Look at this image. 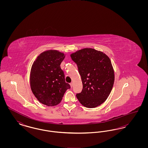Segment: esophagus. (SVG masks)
<instances>
[{"instance_id": "obj_1", "label": "esophagus", "mask_w": 148, "mask_h": 148, "mask_svg": "<svg viewBox=\"0 0 148 148\" xmlns=\"http://www.w3.org/2000/svg\"><path fill=\"white\" fill-rule=\"evenodd\" d=\"M70 85H71V88H72L73 86V83H71Z\"/></svg>"}]
</instances>
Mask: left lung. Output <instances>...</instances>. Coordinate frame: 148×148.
Listing matches in <instances>:
<instances>
[{"label": "left lung", "instance_id": "obj_1", "mask_svg": "<svg viewBox=\"0 0 148 148\" xmlns=\"http://www.w3.org/2000/svg\"><path fill=\"white\" fill-rule=\"evenodd\" d=\"M81 76L83 89L76 96L86 108H93L103 103L112 90L114 71L110 58L102 51L84 48L71 54Z\"/></svg>", "mask_w": 148, "mask_h": 148}]
</instances>
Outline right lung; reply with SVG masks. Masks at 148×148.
Returning a JSON list of instances; mask_svg holds the SVG:
<instances>
[{"label": "right lung", "mask_w": 148, "mask_h": 148, "mask_svg": "<svg viewBox=\"0 0 148 148\" xmlns=\"http://www.w3.org/2000/svg\"><path fill=\"white\" fill-rule=\"evenodd\" d=\"M65 55L56 50L40 54L33 64L30 74L31 90L38 100L48 106L59 104L71 86L65 80L60 64Z\"/></svg>", "instance_id": "1"}]
</instances>
